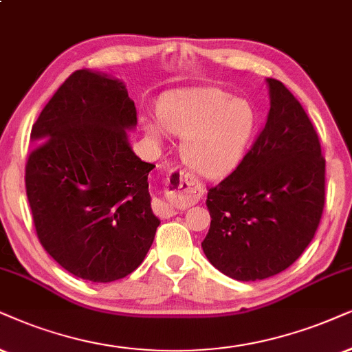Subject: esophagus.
I'll use <instances>...</instances> for the list:
<instances>
[{"mask_svg": "<svg viewBox=\"0 0 352 352\" xmlns=\"http://www.w3.org/2000/svg\"><path fill=\"white\" fill-rule=\"evenodd\" d=\"M199 195H201V186L198 185V182H195V179H191L184 170H172L170 177L167 179V201L157 199L154 203V212L159 217L168 219L177 214V209H185L197 203Z\"/></svg>", "mask_w": 352, "mask_h": 352, "instance_id": "1", "label": "esophagus"}]
</instances>
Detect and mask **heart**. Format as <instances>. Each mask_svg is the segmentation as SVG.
<instances>
[{
    "instance_id": "heart-1",
    "label": "heart",
    "mask_w": 352,
    "mask_h": 352,
    "mask_svg": "<svg viewBox=\"0 0 352 352\" xmlns=\"http://www.w3.org/2000/svg\"><path fill=\"white\" fill-rule=\"evenodd\" d=\"M157 113L164 130L184 136V162L209 179L237 167L256 124L255 107L219 87L172 92L159 102ZM144 130L153 140H161L157 123L146 120Z\"/></svg>"
}]
</instances>
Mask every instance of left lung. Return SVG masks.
<instances>
[{
  "label": "left lung",
  "instance_id": "left-lung-1",
  "mask_svg": "<svg viewBox=\"0 0 352 352\" xmlns=\"http://www.w3.org/2000/svg\"><path fill=\"white\" fill-rule=\"evenodd\" d=\"M270 113L237 168L208 191L201 247L237 281L289 268L312 242L324 206V159L312 122L281 81L266 79Z\"/></svg>",
  "mask_w": 352,
  "mask_h": 352
}]
</instances>
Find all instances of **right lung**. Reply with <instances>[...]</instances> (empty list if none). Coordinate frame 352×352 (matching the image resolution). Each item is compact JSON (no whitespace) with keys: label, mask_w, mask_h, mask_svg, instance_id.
<instances>
[{"label":"right lung","mask_w":352,"mask_h":352,"mask_svg":"<svg viewBox=\"0 0 352 352\" xmlns=\"http://www.w3.org/2000/svg\"><path fill=\"white\" fill-rule=\"evenodd\" d=\"M136 107L118 79L74 71L43 107L30 138L25 191L37 237L76 278L112 283L143 263L161 221L126 130Z\"/></svg>","instance_id":"obj_1"}]
</instances>
